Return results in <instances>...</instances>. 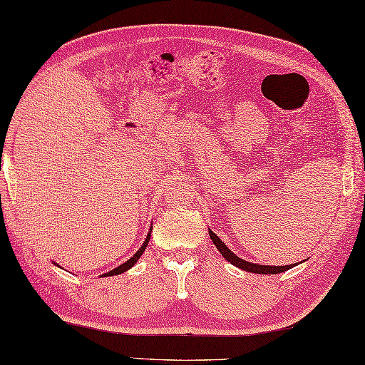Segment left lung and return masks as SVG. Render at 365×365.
I'll return each mask as SVG.
<instances>
[{"label": "left lung", "instance_id": "8db88e82", "mask_svg": "<svg viewBox=\"0 0 365 365\" xmlns=\"http://www.w3.org/2000/svg\"><path fill=\"white\" fill-rule=\"evenodd\" d=\"M210 234V239L213 242V245L217 247L218 252L223 255V258H226V261H230L232 266L239 267L242 270H247V272H253V274H280L284 272V270H289L291 267H294L296 264H289V266H262V264H255V262H248L245 259L239 258L237 255H234L230 248L225 245V242L221 240L218 235L209 230Z\"/></svg>", "mask_w": 365, "mask_h": 365}]
</instances>
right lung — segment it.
<instances>
[{
  "label": "right lung",
  "instance_id": "obj_1",
  "mask_svg": "<svg viewBox=\"0 0 365 365\" xmlns=\"http://www.w3.org/2000/svg\"><path fill=\"white\" fill-rule=\"evenodd\" d=\"M150 232H152V230H150ZM150 232L147 234V239H145V242H144V245H142L138 252H135L134 255H133V258H130L128 259L126 262H123L121 264V266H118V267H115L113 270H110V272H107V274H104L103 277H110V275H120V274H123V272H126V270H130L135 262H138V259L140 258L142 256V253L145 252V248H147V244H148V240H150ZM55 264V262H53ZM55 266H58V264H55Z\"/></svg>",
  "mask_w": 365,
  "mask_h": 365
}]
</instances>
